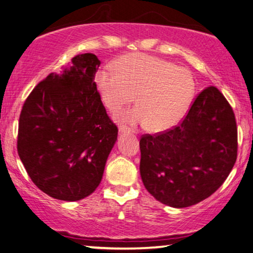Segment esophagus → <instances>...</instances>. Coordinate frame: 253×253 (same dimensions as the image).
<instances>
[{"instance_id": "34e87169", "label": "esophagus", "mask_w": 253, "mask_h": 253, "mask_svg": "<svg viewBox=\"0 0 253 253\" xmlns=\"http://www.w3.org/2000/svg\"><path fill=\"white\" fill-rule=\"evenodd\" d=\"M119 132L120 133H126V132H130V128L129 127H127L126 125H120L119 126Z\"/></svg>"}]
</instances>
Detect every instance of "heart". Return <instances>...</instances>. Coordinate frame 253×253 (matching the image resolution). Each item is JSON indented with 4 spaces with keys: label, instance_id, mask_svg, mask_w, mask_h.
I'll return each mask as SVG.
<instances>
[{
    "label": "heart",
    "instance_id": "obj_1",
    "mask_svg": "<svg viewBox=\"0 0 253 253\" xmlns=\"http://www.w3.org/2000/svg\"><path fill=\"white\" fill-rule=\"evenodd\" d=\"M114 72H98L97 85L104 106L118 113L132 103L137 105L120 119L132 125H148L164 132L180 123L195 95V82L188 70L145 53H130L113 63Z\"/></svg>",
    "mask_w": 253,
    "mask_h": 253
}]
</instances>
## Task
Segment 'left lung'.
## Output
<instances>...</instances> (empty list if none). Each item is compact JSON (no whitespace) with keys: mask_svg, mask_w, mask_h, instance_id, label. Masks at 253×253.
Returning <instances> with one entry per match:
<instances>
[{"mask_svg":"<svg viewBox=\"0 0 253 253\" xmlns=\"http://www.w3.org/2000/svg\"><path fill=\"white\" fill-rule=\"evenodd\" d=\"M140 150V175L152 196L172 208L197 204L223 184L237 159L232 108L218 88L209 86L178 126L142 135Z\"/></svg>","mask_w":253,"mask_h":253,"instance_id":"8db88e82","label":"left lung"}]
</instances>
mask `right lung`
I'll return each mask as SVG.
<instances>
[{
    "label": "right lung",
    "mask_w": 253,
    "mask_h": 253,
    "mask_svg": "<svg viewBox=\"0 0 253 253\" xmlns=\"http://www.w3.org/2000/svg\"><path fill=\"white\" fill-rule=\"evenodd\" d=\"M99 65L93 53L73 57L33 89L21 111L18 155L34 183L56 200L93 193L117 141L94 82Z\"/></svg>",
    "instance_id": "right-lung-1"
}]
</instances>
